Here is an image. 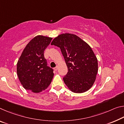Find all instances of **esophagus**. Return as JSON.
Listing matches in <instances>:
<instances>
[{
	"label": "esophagus",
	"instance_id": "obj_1",
	"mask_svg": "<svg viewBox=\"0 0 124 124\" xmlns=\"http://www.w3.org/2000/svg\"><path fill=\"white\" fill-rule=\"evenodd\" d=\"M57 69H58V67L57 66H56V67L54 68V70H57Z\"/></svg>",
	"mask_w": 124,
	"mask_h": 124
}]
</instances>
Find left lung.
<instances>
[{
	"instance_id": "8db88e82",
	"label": "left lung",
	"mask_w": 124,
	"mask_h": 124,
	"mask_svg": "<svg viewBox=\"0 0 124 124\" xmlns=\"http://www.w3.org/2000/svg\"><path fill=\"white\" fill-rule=\"evenodd\" d=\"M51 45L60 47L68 73L63 81L74 93L87 91L93 85L98 73V60L91 47L76 35L63 34L54 39Z\"/></svg>"
}]
</instances>
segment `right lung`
I'll return each instance as SVG.
<instances>
[{
  "instance_id": "1",
  "label": "right lung",
  "mask_w": 124,
  "mask_h": 124,
  "mask_svg": "<svg viewBox=\"0 0 124 124\" xmlns=\"http://www.w3.org/2000/svg\"><path fill=\"white\" fill-rule=\"evenodd\" d=\"M52 38L39 35L26 45L17 63V74L25 89L39 93L50 85L54 70L47 66L44 51Z\"/></svg>"
}]
</instances>
